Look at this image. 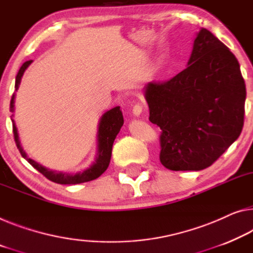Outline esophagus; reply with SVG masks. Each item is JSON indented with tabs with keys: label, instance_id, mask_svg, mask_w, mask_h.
Returning <instances> with one entry per match:
<instances>
[{
	"label": "esophagus",
	"instance_id": "obj_1",
	"mask_svg": "<svg viewBox=\"0 0 253 253\" xmlns=\"http://www.w3.org/2000/svg\"><path fill=\"white\" fill-rule=\"evenodd\" d=\"M142 106L140 104H137V105H134L133 106V108H132V113H133V115L134 116H140V114L142 113Z\"/></svg>",
	"mask_w": 253,
	"mask_h": 253
}]
</instances>
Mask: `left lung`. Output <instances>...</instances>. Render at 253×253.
<instances>
[{"label":"left lung","instance_id":"obj_1","mask_svg":"<svg viewBox=\"0 0 253 253\" xmlns=\"http://www.w3.org/2000/svg\"><path fill=\"white\" fill-rule=\"evenodd\" d=\"M149 121L161 127L159 159L170 170H200L225 153L243 127L246 84L240 64L218 38L201 28L188 67L143 88Z\"/></svg>","mask_w":253,"mask_h":253}]
</instances>
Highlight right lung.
<instances>
[{
  "label": "right lung",
  "mask_w": 253,
  "mask_h": 253,
  "mask_svg": "<svg viewBox=\"0 0 253 253\" xmlns=\"http://www.w3.org/2000/svg\"><path fill=\"white\" fill-rule=\"evenodd\" d=\"M32 62L33 60L25 62V63L21 65L20 70H19L18 75L15 77V84H14L15 91L18 90L19 84L21 83V78L23 76V73H25L26 69L32 64ZM14 98H15V94H13L12 98H11L10 112H12L11 121H12L15 145H17L19 151H20L21 156L25 159H27L29 164L32 165L34 169H36L38 172L42 173L45 177H47L49 181L55 182V183H59V184H79V183H84V182L95 180V178L99 177L105 170L107 169V167L110 165V162H111L113 142L120 130H121L124 122L122 111L120 110V106H116L114 108H112V110L107 111L106 113H104L102 115V118L99 120L98 130H97V154H96L95 162L92 163L88 169L83 170V172H78L76 174H69V173L56 172V170L46 169L45 166L38 164L37 162L33 161L32 158L27 156L25 150H23V148L21 147L20 140H19V135H18L17 126H15V123L13 120Z\"/></svg>",
  "instance_id": "add662e5"
}]
</instances>
